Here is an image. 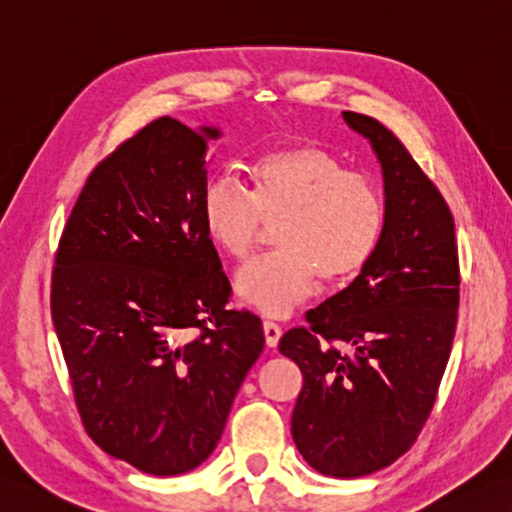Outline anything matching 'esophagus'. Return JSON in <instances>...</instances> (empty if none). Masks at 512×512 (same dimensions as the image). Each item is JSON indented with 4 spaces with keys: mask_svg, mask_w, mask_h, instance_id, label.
Returning a JSON list of instances; mask_svg holds the SVG:
<instances>
[{
    "mask_svg": "<svg viewBox=\"0 0 512 512\" xmlns=\"http://www.w3.org/2000/svg\"><path fill=\"white\" fill-rule=\"evenodd\" d=\"M264 337H266V346L275 348L279 337H282V328H279L275 322H264Z\"/></svg>",
    "mask_w": 512,
    "mask_h": 512,
    "instance_id": "obj_1",
    "label": "esophagus"
}]
</instances>
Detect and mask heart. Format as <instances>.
I'll return each instance as SVG.
<instances>
[{
	"label": "heart",
	"mask_w": 512,
	"mask_h": 512,
	"mask_svg": "<svg viewBox=\"0 0 512 512\" xmlns=\"http://www.w3.org/2000/svg\"><path fill=\"white\" fill-rule=\"evenodd\" d=\"M250 190L228 177L204 186L202 222L222 253L244 262L275 228L277 253L237 273L239 297L284 317L313 295L317 279L346 284L373 262L386 228L382 188L326 146L297 139L268 148L248 168Z\"/></svg>",
	"instance_id": "1"
}]
</instances>
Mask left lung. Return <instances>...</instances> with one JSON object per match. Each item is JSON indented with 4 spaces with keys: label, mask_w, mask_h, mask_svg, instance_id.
I'll return each instance as SVG.
<instances>
[{
    "label": "left lung",
    "mask_w": 512,
    "mask_h": 512,
    "mask_svg": "<svg viewBox=\"0 0 512 512\" xmlns=\"http://www.w3.org/2000/svg\"><path fill=\"white\" fill-rule=\"evenodd\" d=\"M384 168L386 228L362 275L308 310L279 353L302 370L293 439L328 477H362L408 453L437 402L459 308L455 219L399 137L344 110Z\"/></svg>",
    "instance_id": "obj_1"
}]
</instances>
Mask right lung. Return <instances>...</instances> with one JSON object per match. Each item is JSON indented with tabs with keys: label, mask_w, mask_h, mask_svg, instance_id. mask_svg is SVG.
I'll return each instance as SVG.
<instances>
[{
	"label": "right lung",
	"mask_w": 512,
	"mask_h": 512,
	"mask_svg": "<svg viewBox=\"0 0 512 512\" xmlns=\"http://www.w3.org/2000/svg\"><path fill=\"white\" fill-rule=\"evenodd\" d=\"M215 128L159 117L99 162L55 253L50 315L77 413L108 455L170 477L213 453L264 348L202 222Z\"/></svg>",
	"instance_id": "add662e5"
}]
</instances>
